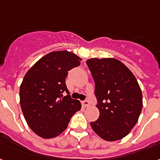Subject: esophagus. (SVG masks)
<instances>
[{
	"instance_id": "esophagus-1",
	"label": "esophagus",
	"mask_w": 160,
	"mask_h": 160,
	"mask_svg": "<svg viewBox=\"0 0 160 160\" xmlns=\"http://www.w3.org/2000/svg\"><path fill=\"white\" fill-rule=\"evenodd\" d=\"M82 105L84 107L89 106V105H90L89 101H88V100H85V101H83L82 102Z\"/></svg>"
}]
</instances>
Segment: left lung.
<instances>
[{"label": "left lung", "instance_id": "obj_1", "mask_svg": "<svg viewBox=\"0 0 160 160\" xmlns=\"http://www.w3.org/2000/svg\"><path fill=\"white\" fill-rule=\"evenodd\" d=\"M95 81L99 118L91 122L95 132L109 142L126 137L142 109V93L133 73L113 58L87 61Z\"/></svg>", "mask_w": 160, "mask_h": 160}]
</instances>
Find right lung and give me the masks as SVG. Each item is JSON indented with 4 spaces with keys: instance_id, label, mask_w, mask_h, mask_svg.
I'll return each instance as SVG.
<instances>
[{
    "instance_id": "1",
    "label": "right lung",
    "mask_w": 160,
    "mask_h": 160,
    "mask_svg": "<svg viewBox=\"0 0 160 160\" xmlns=\"http://www.w3.org/2000/svg\"><path fill=\"white\" fill-rule=\"evenodd\" d=\"M81 59L68 51H54L41 58L25 74L19 90L21 109L37 135L52 138L63 132L81 103L71 98L65 83L68 71ZM68 94L62 97V92Z\"/></svg>"
}]
</instances>
